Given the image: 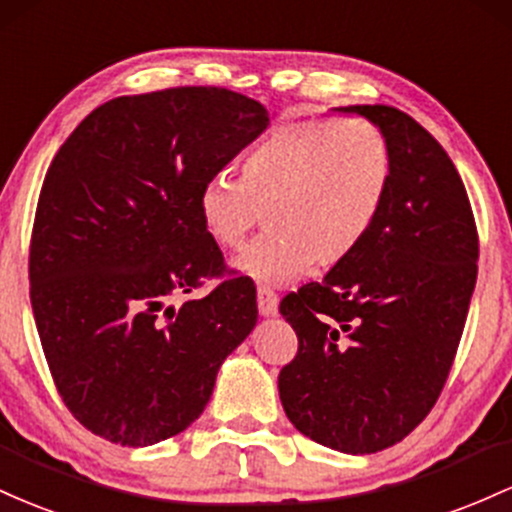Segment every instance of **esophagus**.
<instances>
[{
  "instance_id": "esophagus-1",
  "label": "esophagus",
  "mask_w": 512,
  "mask_h": 512,
  "mask_svg": "<svg viewBox=\"0 0 512 512\" xmlns=\"http://www.w3.org/2000/svg\"><path fill=\"white\" fill-rule=\"evenodd\" d=\"M256 297H258V312H261L263 317H273V314L278 312V295H275L271 287H258Z\"/></svg>"
}]
</instances>
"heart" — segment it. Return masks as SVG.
Returning <instances> with one entry per match:
<instances>
[{
  "instance_id": "b5f03b06",
  "label": "heart",
  "mask_w": 512,
  "mask_h": 512,
  "mask_svg": "<svg viewBox=\"0 0 512 512\" xmlns=\"http://www.w3.org/2000/svg\"><path fill=\"white\" fill-rule=\"evenodd\" d=\"M392 186L384 132L363 118H309L273 125L241 159L239 181L217 176L198 193L205 234L237 251L261 225L271 229L239 256L261 283H287L312 263L333 268L363 246Z\"/></svg>"
}]
</instances>
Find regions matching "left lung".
Returning <instances> with one entry per match:
<instances>
[{
	"instance_id": "left-lung-1",
	"label": "left lung",
	"mask_w": 512,
	"mask_h": 512,
	"mask_svg": "<svg viewBox=\"0 0 512 512\" xmlns=\"http://www.w3.org/2000/svg\"><path fill=\"white\" fill-rule=\"evenodd\" d=\"M380 125L392 186L358 251L283 297L297 355L278 375L300 433L372 455L411 433L455 363L476 285L479 232L467 188L430 132L394 106H348Z\"/></svg>"
}]
</instances>
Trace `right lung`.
I'll use <instances>...</instances> for the list:
<instances>
[{
    "instance_id": "obj_1",
    "label": "right lung",
    "mask_w": 512,
    "mask_h": 512,
    "mask_svg": "<svg viewBox=\"0 0 512 512\" xmlns=\"http://www.w3.org/2000/svg\"><path fill=\"white\" fill-rule=\"evenodd\" d=\"M268 125L222 86L120 96L48 166L28 249L36 329L57 394L123 447L179 435L256 326V287L205 234L198 193ZM220 279L179 310L174 296Z\"/></svg>"
}]
</instances>
